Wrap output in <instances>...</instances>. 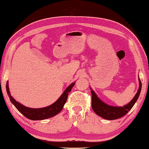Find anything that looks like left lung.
<instances>
[{
  "label": "left lung",
  "instance_id": "8db88e82",
  "mask_svg": "<svg viewBox=\"0 0 149 149\" xmlns=\"http://www.w3.org/2000/svg\"><path fill=\"white\" fill-rule=\"evenodd\" d=\"M139 88L136 95L128 104L124 105L123 107L111 106V105L106 104L98 98L97 94L91 88L92 94V107L93 111L100 117L107 120H115L123 117L128 113L129 111H130L139 98L142 86L139 77Z\"/></svg>",
  "mask_w": 149,
  "mask_h": 149
}]
</instances>
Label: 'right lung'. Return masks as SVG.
<instances>
[{"mask_svg": "<svg viewBox=\"0 0 149 149\" xmlns=\"http://www.w3.org/2000/svg\"><path fill=\"white\" fill-rule=\"evenodd\" d=\"M75 83H71L66 90L64 91V93L62 94L57 100L54 102L53 104L49 105L47 107H42V108H31L26 107L25 105H22L20 103L17 102L11 96L10 92L9 90L8 86V81L6 83V92L8 95L11 102L14 105L19 111L21 114H23L25 117L29 119L32 120H44L46 118H51L54 117L56 115L61 111L63 109L64 104L67 100L68 96V93L72 91V88L74 86Z\"/></svg>", "mask_w": 149, "mask_h": 149, "instance_id": "1", "label": "right lung"}]
</instances>
